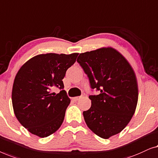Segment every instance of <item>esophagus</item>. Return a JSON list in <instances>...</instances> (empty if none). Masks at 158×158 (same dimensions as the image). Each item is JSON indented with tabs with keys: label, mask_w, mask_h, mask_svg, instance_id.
Returning a JSON list of instances; mask_svg holds the SVG:
<instances>
[{
	"label": "esophagus",
	"mask_w": 158,
	"mask_h": 158,
	"mask_svg": "<svg viewBox=\"0 0 158 158\" xmlns=\"http://www.w3.org/2000/svg\"><path fill=\"white\" fill-rule=\"evenodd\" d=\"M80 98H81V97H73V100L75 101V102H77V101H78Z\"/></svg>",
	"instance_id": "obj_1"
}]
</instances>
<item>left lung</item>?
I'll return each mask as SVG.
<instances>
[{
  "mask_svg": "<svg viewBox=\"0 0 158 158\" xmlns=\"http://www.w3.org/2000/svg\"><path fill=\"white\" fill-rule=\"evenodd\" d=\"M92 89L100 91L89 96L92 105L83 112L86 125L95 135L109 139L130 123L138 101L136 74L127 60L112 47L81 53L77 58Z\"/></svg>",
  "mask_w": 158,
  "mask_h": 158,
  "instance_id": "left-lung-1",
  "label": "left lung"
}]
</instances>
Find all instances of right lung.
<instances>
[{"instance_id":"1","label":"right lung","mask_w":158,"mask_h":158,"mask_svg":"<svg viewBox=\"0 0 158 158\" xmlns=\"http://www.w3.org/2000/svg\"><path fill=\"white\" fill-rule=\"evenodd\" d=\"M78 53L39 54L28 60L15 75L12 88V104L16 118L31 134L46 137L59 130L70 99L62 79L76 61Z\"/></svg>"}]
</instances>
